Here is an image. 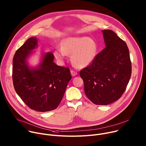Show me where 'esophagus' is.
Here are the masks:
<instances>
[{
    "instance_id": "1",
    "label": "esophagus",
    "mask_w": 146,
    "mask_h": 146,
    "mask_svg": "<svg viewBox=\"0 0 146 146\" xmlns=\"http://www.w3.org/2000/svg\"><path fill=\"white\" fill-rule=\"evenodd\" d=\"M70 73H71V74H72V76H76L77 74V73L76 72L74 71L73 70H70Z\"/></svg>"
}]
</instances>
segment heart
<instances>
[{
    "label": "heart",
    "mask_w": 146,
    "mask_h": 146,
    "mask_svg": "<svg viewBox=\"0 0 146 146\" xmlns=\"http://www.w3.org/2000/svg\"><path fill=\"white\" fill-rule=\"evenodd\" d=\"M98 46L96 41L87 36L69 37L61 41L60 47L55 48L54 54L59 60L66 55H71L72 63L78 68L90 65L96 57Z\"/></svg>",
    "instance_id": "b5f03b06"
}]
</instances>
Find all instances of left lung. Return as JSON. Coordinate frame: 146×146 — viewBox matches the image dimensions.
<instances>
[{
  "label": "left lung",
  "mask_w": 146,
  "mask_h": 146,
  "mask_svg": "<svg viewBox=\"0 0 146 146\" xmlns=\"http://www.w3.org/2000/svg\"><path fill=\"white\" fill-rule=\"evenodd\" d=\"M106 47L80 72L84 92L95 105H108L121 98L131 78L132 65L126 43L111 30L102 31Z\"/></svg>",
  "instance_id": "left-lung-1"
}]
</instances>
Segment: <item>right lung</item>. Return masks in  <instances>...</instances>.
<instances>
[{
    "mask_svg": "<svg viewBox=\"0 0 146 146\" xmlns=\"http://www.w3.org/2000/svg\"><path fill=\"white\" fill-rule=\"evenodd\" d=\"M37 46V39L32 37L17 50L13 61V81L17 94L29 108L46 112L59 106L72 76L69 68L55 64L52 52L43 55L38 67L29 68L27 60Z\"/></svg>",
    "mask_w": 146,
    "mask_h": 146,
    "instance_id": "1",
    "label": "right lung"
}]
</instances>
